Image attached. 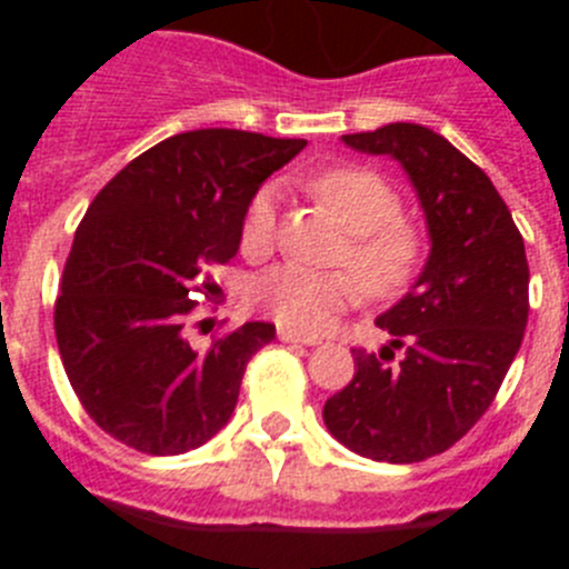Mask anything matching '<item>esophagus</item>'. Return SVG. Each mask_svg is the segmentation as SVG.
I'll list each match as a JSON object with an SVG mask.
<instances>
[{"label": "esophagus", "instance_id": "34e87169", "mask_svg": "<svg viewBox=\"0 0 569 569\" xmlns=\"http://www.w3.org/2000/svg\"><path fill=\"white\" fill-rule=\"evenodd\" d=\"M279 339L288 341V345H308V347L319 345V339H316V336H301L290 328H279Z\"/></svg>", "mask_w": 569, "mask_h": 569}]
</instances>
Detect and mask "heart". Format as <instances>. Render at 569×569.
<instances>
[{
  "instance_id": "heart-1",
  "label": "heart",
  "mask_w": 569,
  "mask_h": 569,
  "mask_svg": "<svg viewBox=\"0 0 569 569\" xmlns=\"http://www.w3.org/2000/svg\"><path fill=\"white\" fill-rule=\"evenodd\" d=\"M310 190L350 233L341 259L350 264L370 296H390L413 279L421 236L399 216V196L379 173L365 168H330L310 179ZM279 213V188L264 184L253 193L241 219V250L259 256L270 250ZM250 301L279 325L293 330L325 328L333 313L356 299V281L341 270L279 264L250 281Z\"/></svg>"
}]
</instances>
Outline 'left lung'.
<instances>
[{
	"label": "left lung",
	"mask_w": 569,
	"mask_h": 569,
	"mask_svg": "<svg viewBox=\"0 0 569 569\" xmlns=\"http://www.w3.org/2000/svg\"><path fill=\"white\" fill-rule=\"evenodd\" d=\"M347 148L401 164L425 213L419 279L376 319L393 341L353 350L356 373L325 401V425L347 450L413 465L445 453L485 416L525 339V239L487 173L425 124L393 122L341 136ZM406 347L396 366L392 347Z\"/></svg>",
	"instance_id": "8db88e82"
}]
</instances>
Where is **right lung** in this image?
<instances>
[{
	"label": "right lung",
	"mask_w": 569,
	"mask_h": 569,
	"mask_svg": "<svg viewBox=\"0 0 569 569\" xmlns=\"http://www.w3.org/2000/svg\"><path fill=\"white\" fill-rule=\"evenodd\" d=\"M305 144L188 130L136 156L90 202L53 328L70 387L104 433L142 453L179 456L228 425L244 367L276 328L248 321L202 350L184 325L196 293H222L204 273L236 256L253 193Z\"/></svg>",
	"instance_id": "1"
}]
</instances>
